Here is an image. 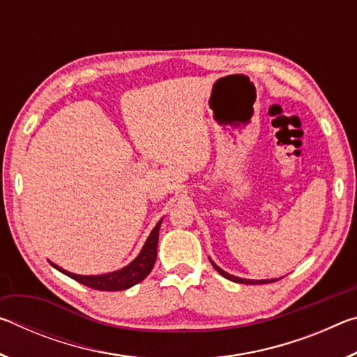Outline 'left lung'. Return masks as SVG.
Listing matches in <instances>:
<instances>
[{
	"mask_svg": "<svg viewBox=\"0 0 357 357\" xmlns=\"http://www.w3.org/2000/svg\"><path fill=\"white\" fill-rule=\"evenodd\" d=\"M209 261H211V264L214 266V269H215L217 273H219L222 277H225V279L231 280V282H236V283H244V285H264V283H273V282H275V280H279V279H268V280H250V279H241V277H236V275H231V274L225 273V271H223L222 268H219V266H217V264H215L211 258H209Z\"/></svg>",
	"mask_w": 357,
	"mask_h": 357,
	"instance_id": "1",
	"label": "left lung"
}]
</instances>
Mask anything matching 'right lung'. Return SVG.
<instances>
[{"mask_svg":"<svg viewBox=\"0 0 357 357\" xmlns=\"http://www.w3.org/2000/svg\"><path fill=\"white\" fill-rule=\"evenodd\" d=\"M162 220L164 219H160L155 223V227L153 228V231L149 233L146 243H144L140 253H138L134 261H130L128 266H124V268H121L118 271H113V273L100 274V275H80V274H72L69 271L59 268L58 264L52 261L50 264L55 269H58L59 273L66 274L68 277H70V279L77 280L78 283H83V285H86L89 288L100 289V291H121V289H128L146 279L148 274L154 268Z\"/></svg>","mask_w":357,"mask_h":357,"instance_id":"add662e5","label":"right lung"}]
</instances>
